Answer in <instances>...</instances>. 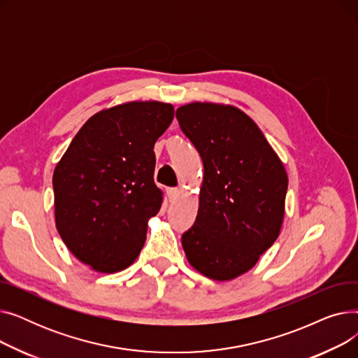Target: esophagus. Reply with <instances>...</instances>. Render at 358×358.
Listing matches in <instances>:
<instances>
[{"label": "esophagus", "instance_id": "1", "mask_svg": "<svg viewBox=\"0 0 358 358\" xmlns=\"http://www.w3.org/2000/svg\"><path fill=\"white\" fill-rule=\"evenodd\" d=\"M180 189H177V187H171V189H166V194H168V199L169 200H176L177 197H178V194H180Z\"/></svg>", "mask_w": 358, "mask_h": 358}]
</instances>
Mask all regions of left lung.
<instances>
[{"mask_svg":"<svg viewBox=\"0 0 358 358\" xmlns=\"http://www.w3.org/2000/svg\"><path fill=\"white\" fill-rule=\"evenodd\" d=\"M176 117L204 166L197 217L181 236L184 252L206 277L232 280L251 270L280 234L286 169L236 107L192 103Z\"/></svg>","mask_w":358,"mask_h":358,"instance_id":"left-lung-1","label":"left lung"}]
</instances>
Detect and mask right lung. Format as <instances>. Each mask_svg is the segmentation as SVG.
<instances>
[{
    "instance_id": "obj_1",
    "label": "right lung",
    "mask_w": 358,
    "mask_h": 358,
    "mask_svg": "<svg viewBox=\"0 0 358 358\" xmlns=\"http://www.w3.org/2000/svg\"><path fill=\"white\" fill-rule=\"evenodd\" d=\"M174 107L131 101L90 117L53 173L56 228L68 250L100 273L134 262L148 219L162 204L155 185L154 145Z\"/></svg>"
}]
</instances>
